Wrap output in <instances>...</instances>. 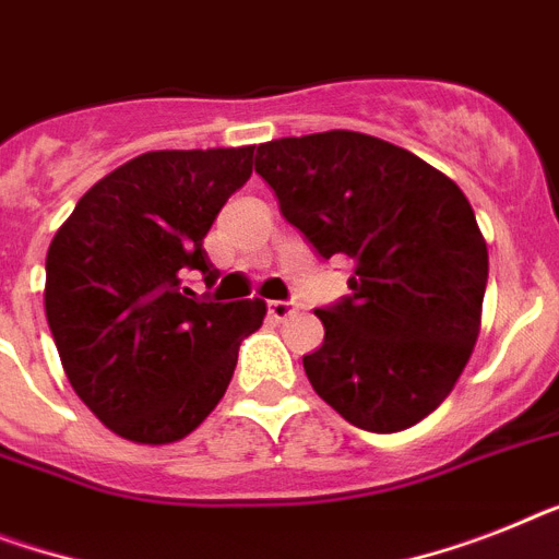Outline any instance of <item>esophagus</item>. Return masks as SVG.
Listing matches in <instances>:
<instances>
[{
	"label": "esophagus",
	"instance_id": "esophagus-1",
	"mask_svg": "<svg viewBox=\"0 0 559 559\" xmlns=\"http://www.w3.org/2000/svg\"><path fill=\"white\" fill-rule=\"evenodd\" d=\"M269 313L274 320H288L290 313H294V302H288V299H274V302H269Z\"/></svg>",
	"mask_w": 559,
	"mask_h": 559
}]
</instances>
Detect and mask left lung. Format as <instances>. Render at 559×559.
<instances>
[{"instance_id": "left-lung-1", "label": "left lung", "mask_w": 559, "mask_h": 559, "mask_svg": "<svg viewBox=\"0 0 559 559\" xmlns=\"http://www.w3.org/2000/svg\"><path fill=\"white\" fill-rule=\"evenodd\" d=\"M253 168L322 260L354 262L352 294L317 308L325 340L302 357L313 391L357 428H412L477 343L488 248L472 202L412 151L357 131L271 140Z\"/></svg>"}]
</instances>
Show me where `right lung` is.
I'll use <instances>...</instances> for the list:
<instances>
[{
    "mask_svg": "<svg viewBox=\"0 0 559 559\" xmlns=\"http://www.w3.org/2000/svg\"><path fill=\"white\" fill-rule=\"evenodd\" d=\"M253 145L147 151L76 202L48 248L45 317L82 403L145 445L188 437L214 412L262 299L207 302L216 283L202 239L251 177Z\"/></svg>",
    "mask_w": 559,
    "mask_h": 559,
    "instance_id": "obj_1",
    "label": "right lung"
}]
</instances>
